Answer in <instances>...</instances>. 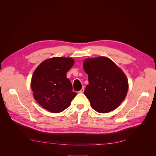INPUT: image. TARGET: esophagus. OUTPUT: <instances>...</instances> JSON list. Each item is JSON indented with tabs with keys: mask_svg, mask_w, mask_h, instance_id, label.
I'll use <instances>...</instances> for the list:
<instances>
[{
	"mask_svg": "<svg viewBox=\"0 0 156 156\" xmlns=\"http://www.w3.org/2000/svg\"><path fill=\"white\" fill-rule=\"evenodd\" d=\"M84 87H83V88H81V90L79 91V93H83V92H84Z\"/></svg>",
	"mask_w": 156,
	"mask_h": 156,
	"instance_id": "esophagus-1",
	"label": "esophagus"
}]
</instances>
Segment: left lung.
Segmentation results:
<instances>
[{
  "label": "left lung",
  "instance_id": "1",
  "mask_svg": "<svg viewBox=\"0 0 156 156\" xmlns=\"http://www.w3.org/2000/svg\"><path fill=\"white\" fill-rule=\"evenodd\" d=\"M83 69L89 82L84 94L92 108L100 113L115 110L126 98L129 88L123 71L105 56L84 59Z\"/></svg>",
  "mask_w": 156,
  "mask_h": 156
}]
</instances>
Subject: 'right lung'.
<instances>
[{
	"mask_svg": "<svg viewBox=\"0 0 156 156\" xmlns=\"http://www.w3.org/2000/svg\"><path fill=\"white\" fill-rule=\"evenodd\" d=\"M74 64L72 58L53 57L45 60L34 70L31 88L36 101L53 113L62 112L77 95L66 73Z\"/></svg>",
	"mask_w": 156,
	"mask_h": 156,
	"instance_id": "obj_1",
	"label": "right lung"
}]
</instances>
